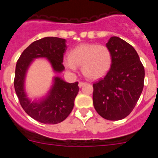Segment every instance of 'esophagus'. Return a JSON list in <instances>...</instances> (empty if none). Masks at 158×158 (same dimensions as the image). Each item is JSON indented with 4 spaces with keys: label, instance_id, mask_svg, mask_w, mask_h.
Returning a JSON list of instances; mask_svg holds the SVG:
<instances>
[{
    "label": "esophagus",
    "instance_id": "1",
    "mask_svg": "<svg viewBox=\"0 0 158 158\" xmlns=\"http://www.w3.org/2000/svg\"><path fill=\"white\" fill-rule=\"evenodd\" d=\"M85 85V82H82V81H79V83H78V86H79L80 88H81L82 86H84Z\"/></svg>",
    "mask_w": 158,
    "mask_h": 158
}]
</instances>
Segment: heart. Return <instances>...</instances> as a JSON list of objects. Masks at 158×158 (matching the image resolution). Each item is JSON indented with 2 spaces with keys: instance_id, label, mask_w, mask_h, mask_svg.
Returning a JSON list of instances; mask_svg holds the SVG:
<instances>
[{
  "instance_id": "1",
  "label": "heart",
  "mask_w": 158,
  "mask_h": 158,
  "mask_svg": "<svg viewBox=\"0 0 158 158\" xmlns=\"http://www.w3.org/2000/svg\"><path fill=\"white\" fill-rule=\"evenodd\" d=\"M111 62L112 56L108 47L96 43H81L71 50L69 57L63 59L67 69L74 72L77 66H81L83 74L92 80L105 76Z\"/></svg>"
}]
</instances>
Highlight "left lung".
<instances>
[{
	"instance_id": "obj_1",
	"label": "left lung",
	"mask_w": 158,
	"mask_h": 158,
	"mask_svg": "<svg viewBox=\"0 0 158 158\" xmlns=\"http://www.w3.org/2000/svg\"><path fill=\"white\" fill-rule=\"evenodd\" d=\"M106 47L112 62L106 76L93 84V105L103 118L120 120L133 111L140 97L145 69L135 48L120 38L111 37Z\"/></svg>"
}]
</instances>
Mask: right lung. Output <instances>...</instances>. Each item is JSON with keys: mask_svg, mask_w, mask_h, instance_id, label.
<instances>
[{"mask_svg": "<svg viewBox=\"0 0 158 158\" xmlns=\"http://www.w3.org/2000/svg\"><path fill=\"white\" fill-rule=\"evenodd\" d=\"M65 43V39L58 37H45L33 42L23 51L16 63L14 87L20 105L27 115L42 123L57 124L68 117L79 91L78 82L68 83L59 77H54L47 96L31 101L25 92L27 71L34 59L45 58L54 72L62 73L65 69L62 62L67 48Z\"/></svg>", "mask_w": 158, "mask_h": 158, "instance_id": "right-lung-1", "label": "right lung"}]
</instances>
